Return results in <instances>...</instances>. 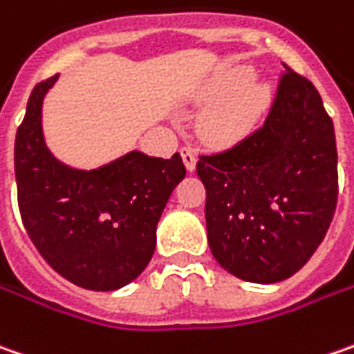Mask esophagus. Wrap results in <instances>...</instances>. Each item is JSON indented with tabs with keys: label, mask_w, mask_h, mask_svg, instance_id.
Segmentation results:
<instances>
[{
	"label": "esophagus",
	"mask_w": 354,
	"mask_h": 354,
	"mask_svg": "<svg viewBox=\"0 0 354 354\" xmlns=\"http://www.w3.org/2000/svg\"><path fill=\"white\" fill-rule=\"evenodd\" d=\"M181 157H183V163H185L187 171H195V165H197V155L191 147H183L181 149Z\"/></svg>",
	"instance_id": "34e87169"
}]
</instances>
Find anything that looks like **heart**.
<instances>
[{
  "label": "heart",
  "mask_w": 354,
  "mask_h": 354,
  "mask_svg": "<svg viewBox=\"0 0 354 354\" xmlns=\"http://www.w3.org/2000/svg\"><path fill=\"white\" fill-rule=\"evenodd\" d=\"M253 71L235 69L209 81L205 99H221L199 117V133L211 145L229 147L253 133L273 101L267 83H251Z\"/></svg>",
  "instance_id": "1"
}]
</instances>
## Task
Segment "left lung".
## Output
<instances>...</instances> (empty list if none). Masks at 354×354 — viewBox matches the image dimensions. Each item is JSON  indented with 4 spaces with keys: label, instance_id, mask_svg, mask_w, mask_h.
I'll return each instance as SVG.
<instances>
[{
    "label": "left lung",
    "instance_id": "1",
    "mask_svg": "<svg viewBox=\"0 0 354 354\" xmlns=\"http://www.w3.org/2000/svg\"><path fill=\"white\" fill-rule=\"evenodd\" d=\"M283 67L263 127L197 161L211 253L225 271L265 285L313 257L339 195L333 119L315 85Z\"/></svg>",
    "mask_w": 354,
    "mask_h": 354
}]
</instances>
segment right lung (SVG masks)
Segmentation results:
<instances>
[{
    "mask_svg": "<svg viewBox=\"0 0 354 354\" xmlns=\"http://www.w3.org/2000/svg\"><path fill=\"white\" fill-rule=\"evenodd\" d=\"M57 77L33 87L15 135L21 221L53 271L89 291H115L149 265L157 223L185 165L179 153L161 159L141 151L91 171L55 159L45 145L41 107Z\"/></svg>",
    "mask_w": 354,
    "mask_h": 354,
    "instance_id": "obj_1",
    "label": "right lung"
}]
</instances>
